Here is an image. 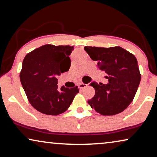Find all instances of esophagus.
Returning <instances> with one entry per match:
<instances>
[{
    "mask_svg": "<svg viewBox=\"0 0 157 157\" xmlns=\"http://www.w3.org/2000/svg\"><path fill=\"white\" fill-rule=\"evenodd\" d=\"M86 86H87V85H86V84L80 83V84H79V89H84V88L86 87Z\"/></svg>",
    "mask_w": 157,
    "mask_h": 157,
    "instance_id": "esophagus-1",
    "label": "esophagus"
}]
</instances>
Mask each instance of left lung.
Here are the masks:
<instances>
[{
	"mask_svg": "<svg viewBox=\"0 0 157 157\" xmlns=\"http://www.w3.org/2000/svg\"><path fill=\"white\" fill-rule=\"evenodd\" d=\"M84 49L98 67L108 74L109 83L92 82L95 95L88 103L97 113L113 116L123 111L134 99L141 75L135 56L120 47L85 46Z\"/></svg>",
	"mask_w": 157,
	"mask_h": 157,
	"instance_id": "obj_1",
	"label": "left lung"
}]
</instances>
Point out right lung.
Here are the masks:
<instances>
[{
  "mask_svg": "<svg viewBox=\"0 0 157 157\" xmlns=\"http://www.w3.org/2000/svg\"><path fill=\"white\" fill-rule=\"evenodd\" d=\"M73 46L46 44L27 53L20 74L21 83L32 106L46 115L63 113L79 92L78 86L58 89L57 76L69 71Z\"/></svg>",
  "mask_w": 157,
  "mask_h": 157,
  "instance_id": "right-lung-1",
  "label": "right lung"
}]
</instances>
